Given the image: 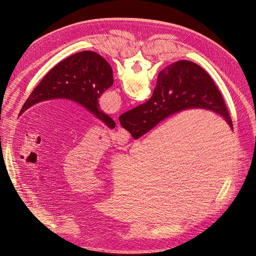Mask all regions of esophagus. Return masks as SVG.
Masks as SVG:
<instances>
[{
    "instance_id": "1",
    "label": "esophagus",
    "mask_w": 256,
    "mask_h": 256,
    "mask_svg": "<svg viewBox=\"0 0 256 256\" xmlns=\"http://www.w3.org/2000/svg\"><path fill=\"white\" fill-rule=\"evenodd\" d=\"M114 140L116 144L118 145H125L129 141V134L125 129L118 128L114 134Z\"/></svg>"
}]
</instances>
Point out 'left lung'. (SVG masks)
Returning a JSON list of instances; mask_svg holds the SVG:
<instances>
[{"instance_id":"obj_1","label":"left lung","mask_w":256,"mask_h":256,"mask_svg":"<svg viewBox=\"0 0 256 256\" xmlns=\"http://www.w3.org/2000/svg\"><path fill=\"white\" fill-rule=\"evenodd\" d=\"M113 85L110 64L98 53L82 51L60 62L44 76L26 100L21 115L32 106L51 99H68L85 109L113 129L115 122L99 110L98 98Z\"/></svg>"}]
</instances>
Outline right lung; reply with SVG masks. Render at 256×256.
<instances>
[{"label": "right lung", "instance_id": "1", "mask_svg": "<svg viewBox=\"0 0 256 256\" xmlns=\"http://www.w3.org/2000/svg\"><path fill=\"white\" fill-rule=\"evenodd\" d=\"M200 108L221 115L233 129L224 99L204 69L190 60H178L159 72L148 102L120 116L122 128L138 138L170 115Z\"/></svg>", "mask_w": 256, "mask_h": 256}]
</instances>
